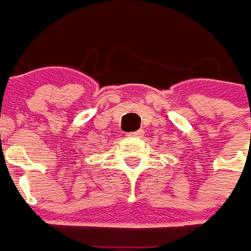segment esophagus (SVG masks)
Segmentation results:
<instances>
[{
	"label": "esophagus",
	"instance_id": "obj_1",
	"mask_svg": "<svg viewBox=\"0 0 251 251\" xmlns=\"http://www.w3.org/2000/svg\"><path fill=\"white\" fill-rule=\"evenodd\" d=\"M127 135L133 137H142L143 136V132H142V130H136V132H132V133H127Z\"/></svg>",
	"mask_w": 251,
	"mask_h": 251
}]
</instances>
